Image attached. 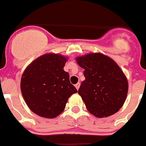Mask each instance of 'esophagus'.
<instances>
[{
	"label": "esophagus",
	"mask_w": 146,
	"mask_h": 146,
	"mask_svg": "<svg viewBox=\"0 0 146 146\" xmlns=\"http://www.w3.org/2000/svg\"><path fill=\"white\" fill-rule=\"evenodd\" d=\"M80 86V82H78V83H77V84L75 85V87H76V88L77 89V90H78V89H79Z\"/></svg>",
	"instance_id": "34e87169"
}]
</instances>
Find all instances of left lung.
<instances>
[{
  "label": "left lung",
  "mask_w": 146,
  "mask_h": 146,
  "mask_svg": "<svg viewBox=\"0 0 146 146\" xmlns=\"http://www.w3.org/2000/svg\"><path fill=\"white\" fill-rule=\"evenodd\" d=\"M76 60L85 69L86 80L81 83L78 94L88 110L98 118L117 113L128 92L127 79L118 64L101 53L88 54Z\"/></svg>",
  "instance_id": "left-lung-1"
}]
</instances>
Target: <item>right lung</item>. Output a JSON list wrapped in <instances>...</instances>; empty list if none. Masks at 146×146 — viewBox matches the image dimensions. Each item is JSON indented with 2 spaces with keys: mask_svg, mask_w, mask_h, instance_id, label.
<instances>
[{
  "mask_svg": "<svg viewBox=\"0 0 146 146\" xmlns=\"http://www.w3.org/2000/svg\"><path fill=\"white\" fill-rule=\"evenodd\" d=\"M66 58L45 54L30 64L21 78L20 88L28 108L39 116L53 118L65 109L68 99L77 89L64 70Z\"/></svg>",
  "mask_w": 146,
  "mask_h": 146,
  "instance_id": "obj_1",
  "label": "right lung"
}]
</instances>
